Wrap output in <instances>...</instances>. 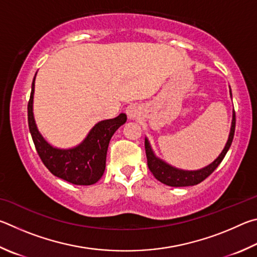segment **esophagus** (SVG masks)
Masks as SVG:
<instances>
[{"label":"esophagus","instance_id":"esophagus-1","mask_svg":"<svg viewBox=\"0 0 257 257\" xmlns=\"http://www.w3.org/2000/svg\"><path fill=\"white\" fill-rule=\"evenodd\" d=\"M126 114H127L128 118H136V117L141 114V108L140 106L136 105V103H132V105L126 107Z\"/></svg>","mask_w":257,"mask_h":257}]
</instances>
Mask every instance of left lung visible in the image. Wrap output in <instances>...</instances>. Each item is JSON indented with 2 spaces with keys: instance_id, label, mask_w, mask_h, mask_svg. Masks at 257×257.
<instances>
[{
  "instance_id": "obj_1",
  "label": "left lung",
  "mask_w": 257,
  "mask_h": 257,
  "mask_svg": "<svg viewBox=\"0 0 257 257\" xmlns=\"http://www.w3.org/2000/svg\"><path fill=\"white\" fill-rule=\"evenodd\" d=\"M230 97H231V90H230ZM235 126H236V115L235 110L232 111V120H231V127L230 133H229L228 141L224 146L221 154L218 156V158L215 159L213 163L205 166L204 168L197 169V170H184L174 167V166L169 165L164 161L163 159L158 158L155 155L154 150H152L151 145L148 139L146 138V154L148 159V167H149L150 172L154 174V176L158 179L159 182L166 184L168 186L173 187H184V186H193L196 185L201 182H203L204 179L210 176L211 174L214 172V169L218 167L221 163L222 159L226 156L227 151L231 146L233 134H235Z\"/></svg>"
}]
</instances>
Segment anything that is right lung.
Listing matches in <instances>:
<instances>
[{
	"label": "right lung",
	"mask_w": 257,
	"mask_h": 257,
	"mask_svg": "<svg viewBox=\"0 0 257 257\" xmlns=\"http://www.w3.org/2000/svg\"><path fill=\"white\" fill-rule=\"evenodd\" d=\"M37 74V73H36ZM35 79L28 102V125L40 159L54 176L74 185H92L101 178L106 168V156L111 137L125 124L126 114L100 120L90 130L84 140L74 148L60 149L45 140L34 117Z\"/></svg>",
	"instance_id": "add662e5"
}]
</instances>
